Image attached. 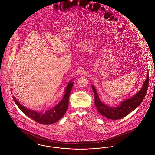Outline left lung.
I'll list each match as a JSON object with an SVG mask.
<instances>
[{
  "label": "left lung",
  "mask_w": 155,
  "mask_h": 155,
  "mask_svg": "<svg viewBox=\"0 0 155 155\" xmlns=\"http://www.w3.org/2000/svg\"><path fill=\"white\" fill-rule=\"evenodd\" d=\"M149 85V73H147V79L140 91L134 96L126 99L117 107H111L107 106L100 101L97 96L96 89L92 85L95 94V105L100 114L105 118L110 120H117L123 118L131 111L135 110L142 102L147 92Z\"/></svg>",
  "instance_id": "left-lung-1"
}]
</instances>
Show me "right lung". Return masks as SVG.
Segmentation results:
<instances>
[{
	"label": "right lung",
	"instance_id": "right-lung-1",
	"mask_svg": "<svg viewBox=\"0 0 155 155\" xmlns=\"http://www.w3.org/2000/svg\"><path fill=\"white\" fill-rule=\"evenodd\" d=\"M73 84L74 82L70 81L67 86L65 95L62 100L53 108L45 111L38 112L28 109L19 103L15 96H13V98L19 109L28 117L40 124H51L59 121L66 113L68 106L69 96Z\"/></svg>",
	"mask_w": 155,
	"mask_h": 155
}]
</instances>
